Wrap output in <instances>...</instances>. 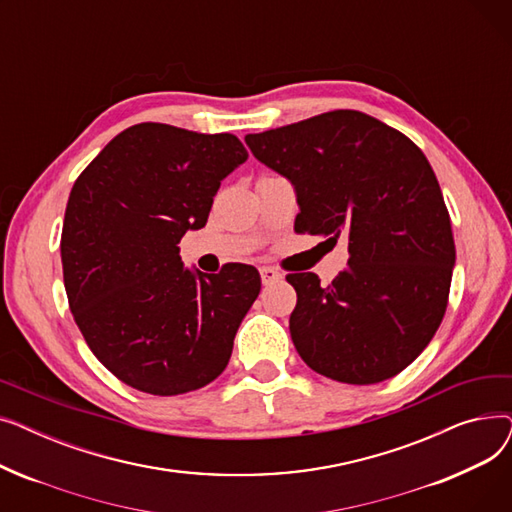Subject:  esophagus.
Segmentation results:
<instances>
[{"instance_id":"34e87169","label":"esophagus","mask_w":512,"mask_h":512,"mask_svg":"<svg viewBox=\"0 0 512 512\" xmlns=\"http://www.w3.org/2000/svg\"><path fill=\"white\" fill-rule=\"evenodd\" d=\"M259 274H261V282H263L265 286L276 284V282L282 280V274H280L278 270H274V267H261Z\"/></svg>"}]
</instances>
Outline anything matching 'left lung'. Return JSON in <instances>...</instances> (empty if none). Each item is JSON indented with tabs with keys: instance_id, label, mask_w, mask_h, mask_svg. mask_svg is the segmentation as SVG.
I'll use <instances>...</instances> for the list:
<instances>
[{
	"instance_id": "1",
	"label": "left lung",
	"mask_w": 512,
	"mask_h": 512,
	"mask_svg": "<svg viewBox=\"0 0 512 512\" xmlns=\"http://www.w3.org/2000/svg\"><path fill=\"white\" fill-rule=\"evenodd\" d=\"M251 153L288 178L294 230L348 240V267L330 286L288 274L297 290L290 336L301 359L344 384H378L434 338L456 259L450 215L423 151L355 110H334L247 134Z\"/></svg>"
}]
</instances>
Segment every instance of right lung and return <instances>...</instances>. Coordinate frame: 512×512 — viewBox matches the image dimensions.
I'll list each match as a JSON object with an SVG mask.
<instances>
[{
    "instance_id": "add662e5",
    "label": "right lung",
    "mask_w": 512,
    "mask_h": 512,
    "mask_svg": "<svg viewBox=\"0 0 512 512\" xmlns=\"http://www.w3.org/2000/svg\"><path fill=\"white\" fill-rule=\"evenodd\" d=\"M247 157L234 134L143 122L76 178L60 242L64 286L93 355L124 384L176 396L226 369L259 272L186 270L178 242L207 224L222 180Z\"/></svg>"
}]
</instances>
